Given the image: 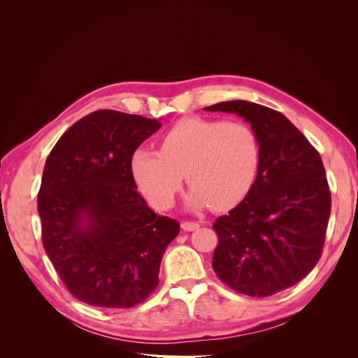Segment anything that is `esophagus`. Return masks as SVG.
Instances as JSON below:
<instances>
[{
    "mask_svg": "<svg viewBox=\"0 0 358 358\" xmlns=\"http://www.w3.org/2000/svg\"><path fill=\"white\" fill-rule=\"evenodd\" d=\"M180 227H182V230H185V231H194V230L199 229L200 224L199 222H191V221H183L180 224Z\"/></svg>",
    "mask_w": 358,
    "mask_h": 358,
    "instance_id": "1",
    "label": "esophagus"
}]
</instances>
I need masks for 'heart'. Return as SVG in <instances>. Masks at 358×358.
Listing matches in <instances>:
<instances>
[{
	"label": "heart",
	"mask_w": 358,
	"mask_h": 358,
	"mask_svg": "<svg viewBox=\"0 0 358 358\" xmlns=\"http://www.w3.org/2000/svg\"><path fill=\"white\" fill-rule=\"evenodd\" d=\"M262 146L254 128L242 121L188 117L162 136L159 150L137 149L131 171L148 201L169 209L191 183L187 204L225 210L242 201L257 179Z\"/></svg>",
	"instance_id": "b5f03b06"
}]
</instances>
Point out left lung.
Segmentation results:
<instances>
[{
	"label": "left lung",
	"instance_id": "obj_1",
	"mask_svg": "<svg viewBox=\"0 0 358 358\" xmlns=\"http://www.w3.org/2000/svg\"><path fill=\"white\" fill-rule=\"evenodd\" d=\"M204 110L242 116L262 146L251 191L213 224L212 267L241 294L273 296L296 285L321 258L331 210L321 157L282 113L266 106L234 100Z\"/></svg>",
	"mask_w": 358,
	"mask_h": 358
}]
</instances>
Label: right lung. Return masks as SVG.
Wrapping results in <instances>:
<instances>
[{"label":"right lung","mask_w":358,"mask_h":358,"mask_svg":"<svg viewBox=\"0 0 358 358\" xmlns=\"http://www.w3.org/2000/svg\"><path fill=\"white\" fill-rule=\"evenodd\" d=\"M157 119L96 110L61 136L43 170L41 241L64 285L91 306L128 309L158 285L161 258L180 231L137 191L136 149Z\"/></svg>","instance_id":"add662e5"}]
</instances>
